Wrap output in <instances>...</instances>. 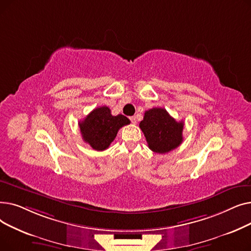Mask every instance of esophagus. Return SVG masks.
Segmentation results:
<instances>
[{
  "instance_id": "34e87169",
  "label": "esophagus",
  "mask_w": 251,
  "mask_h": 251,
  "mask_svg": "<svg viewBox=\"0 0 251 251\" xmlns=\"http://www.w3.org/2000/svg\"><path fill=\"white\" fill-rule=\"evenodd\" d=\"M129 119H130V121H131V123H132V124H135V123H136V118H135L134 116L130 117Z\"/></svg>"
}]
</instances>
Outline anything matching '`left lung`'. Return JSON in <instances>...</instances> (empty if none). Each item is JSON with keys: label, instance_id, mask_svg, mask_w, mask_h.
<instances>
[{"label": "left lung", "instance_id": "left-lung-1", "mask_svg": "<svg viewBox=\"0 0 251 251\" xmlns=\"http://www.w3.org/2000/svg\"><path fill=\"white\" fill-rule=\"evenodd\" d=\"M139 127L146 136L149 148L156 153H167L183 141V121H176L163 108H152L144 113Z\"/></svg>", "mask_w": 251, "mask_h": 251}]
</instances>
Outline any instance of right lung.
Instances as JSON below:
<instances>
[{
  "mask_svg": "<svg viewBox=\"0 0 251 251\" xmlns=\"http://www.w3.org/2000/svg\"><path fill=\"white\" fill-rule=\"evenodd\" d=\"M78 124L83 140L94 150L101 151L110 147L119 129L130 124V120L121 114L113 116L111 110L103 105L90 112Z\"/></svg>",
  "mask_w": 251,
  "mask_h": 251,
  "instance_id": "obj_1",
  "label": "right lung"
}]
</instances>
